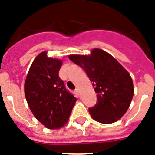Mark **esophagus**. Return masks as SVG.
<instances>
[{"instance_id":"34e87169","label":"esophagus","mask_w":155,"mask_h":155,"mask_svg":"<svg viewBox=\"0 0 155 155\" xmlns=\"http://www.w3.org/2000/svg\"><path fill=\"white\" fill-rule=\"evenodd\" d=\"M75 94H77V95H80V89H79V88H76V89L75 90Z\"/></svg>"}]
</instances>
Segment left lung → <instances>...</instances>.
Instances as JSON below:
<instances>
[{"label":"left lung","mask_w":155,"mask_h":155,"mask_svg":"<svg viewBox=\"0 0 155 155\" xmlns=\"http://www.w3.org/2000/svg\"><path fill=\"white\" fill-rule=\"evenodd\" d=\"M84 68L97 93V102L89 108L94 120L112 124L124 116L134 94L133 83L124 68L110 53L94 49L91 55H69Z\"/></svg>","instance_id":"obj_1"}]
</instances>
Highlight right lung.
<instances>
[{
	"mask_svg": "<svg viewBox=\"0 0 155 155\" xmlns=\"http://www.w3.org/2000/svg\"><path fill=\"white\" fill-rule=\"evenodd\" d=\"M61 64V60L48 58L46 52H41L34 60L24 84L30 110L49 129H58L67 123L76 102L59 77Z\"/></svg>",
	"mask_w": 155,
	"mask_h": 155,
	"instance_id": "right-lung-1",
	"label": "right lung"
}]
</instances>
